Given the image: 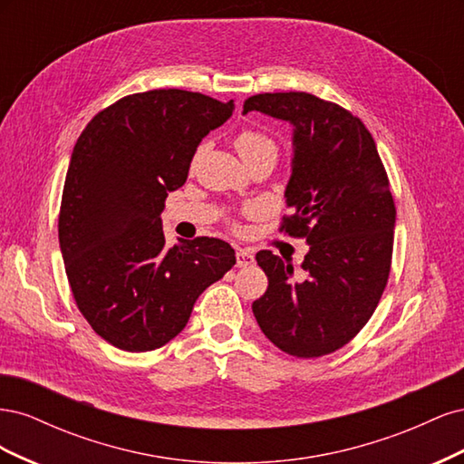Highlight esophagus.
I'll return each mask as SVG.
<instances>
[{"mask_svg":"<svg viewBox=\"0 0 464 464\" xmlns=\"http://www.w3.org/2000/svg\"><path fill=\"white\" fill-rule=\"evenodd\" d=\"M254 261H256V257L249 249H237L236 251V266H240V269H242V266L254 265Z\"/></svg>","mask_w":464,"mask_h":464,"instance_id":"1","label":"esophagus"}]
</instances>
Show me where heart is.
<instances>
[{"instance_id":"b5f03b06","label":"heart","mask_w":464,"mask_h":464,"mask_svg":"<svg viewBox=\"0 0 464 464\" xmlns=\"http://www.w3.org/2000/svg\"><path fill=\"white\" fill-rule=\"evenodd\" d=\"M234 145H236L237 150H240V154L251 152V150H256L259 147H269V145L273 147L269 137H265L263 133L254 131V130H244V131L237 133V137L234 139Z\"/></svg>"}]
</instances>
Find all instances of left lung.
Segmentation results:
<instances>
[{
  "mask_svg": "<svg viewBox=\"0 0 464 464\" xmlns=\"http://www.w3.org/2000/svg\"><path fill=\"white\" fill-rule=\"evenodd\" d=\"M261 111L292 125V215L280 230L310 244L302 275L273 251L256 256L269 286L251 310L275 346L296 358L343 348L366 325L385 290L395 201L372 133L356 116L307 92L249 96Z\"/></svg>",
  "mask_w": 464,
  "mask_h": 464,
  "instance_id": "8db88e82",
  "label": "left lung"
}]
</instances>
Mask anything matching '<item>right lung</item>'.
I'll use <instances>...</instances> for the list:
<instances>
[{
	"label": "right lung",
	"mask_w": 464,
	"mask_h": 464,
	"mask_svg": "<svg viewBox=\"0 0 464 464\" xmlns=\"http://www.w3.org/2000/svg\"><path fill=\"white\" fill-rule=\"evenodd\" d=\"M232 111L234 101L201 92L147 91L98 111L77 139L58 222L62 257L79 312L116 348L170 343L201 292L236 265L218 237L168 247L160 218L203 137Z\"/></svg>",
	"instance_id": "right-lung-1"
}]
</instances>
